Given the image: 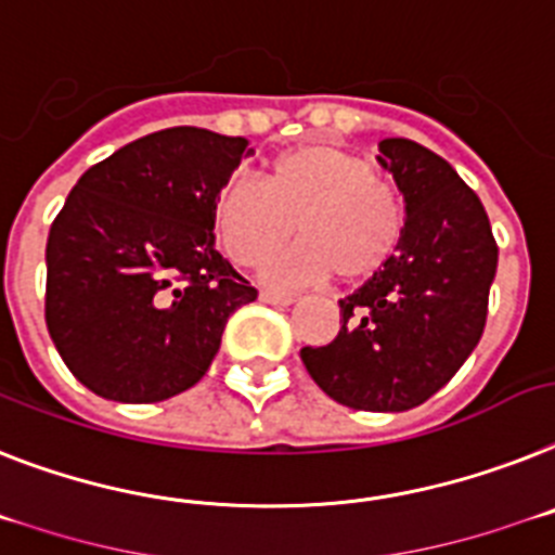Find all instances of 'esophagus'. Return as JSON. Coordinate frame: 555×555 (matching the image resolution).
<instances>
[{
  "instance_id": "obj_1",
  "label": "esophagus",
  "mask_w": 555,
  "mask_h": 555,
  "mask_svg": "<svg viewBox=\"0 0 555 555\" xmlns=\"http://www.w3.org/2000/svg\"><path fill=\"white\" fill-rule=\"evenodd\" d=\"M259 301H264V305H273V307H287L293 305V296H285V293H273V291H262L259 293Z\"/></svg>"
}]
</instances>
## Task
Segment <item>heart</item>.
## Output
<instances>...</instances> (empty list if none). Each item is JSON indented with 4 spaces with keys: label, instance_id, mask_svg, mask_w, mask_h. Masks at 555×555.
Segmentation results:
<instances>
[{
    "label": "heart",
    "instance_id": "1",
    "mask_svg": "<svg viewBox=\"0 0 555 555\" xmlns=\"http://www.w3.org/2000/svg\"><path fill=\"white\" fill-rule=\"evenodd\" d=\"M214 225L234 262H262L299 230L305 243L262 264L270 285H305L338 276L358 285L375 276L398 248L403 208L366 157L307 143L279 155L264 183L234 177L217 197Z\"/></svg>",
    "mask_w": 555,
    "mask_h": 555
}]
</instances>
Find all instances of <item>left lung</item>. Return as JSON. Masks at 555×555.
<instances>
[{"mask_svg":"<svg viewBox=\"0 0 555 555\" xmlns=\"http://www.w3.org/2000/svg\"><path fill=\"white\" fill-rule=\"evenodd\" d=\"M378 152L403 194V234L392 259L338 301V335L301 349V361L341 406L406 412L479 344L500 250L479 197L443 157L406 138H384Z\"/></svg>","mask_w":555,"mask_h":555,"instance_id":"8db88e82","label":"left lung"}]
</instances>
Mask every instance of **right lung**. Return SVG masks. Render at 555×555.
Here are the masks:
<instances>
[{"mask_svg": "<svg viewBox=\"0 0 555 555\" xmlns=\"http://www.w3.org/2000/svg\"><path fill=\"white\" fill-rule=\"evenodd\" d=\"M245 138L175 127L81 175L48 236L50 338L98 398L157 403L197 384L256 291L214 248Z\"/></svg>", "mask_w": 555, "mask_h": 555, "instance_id": "obj_1", "label": "right lung"}]
</instances>
